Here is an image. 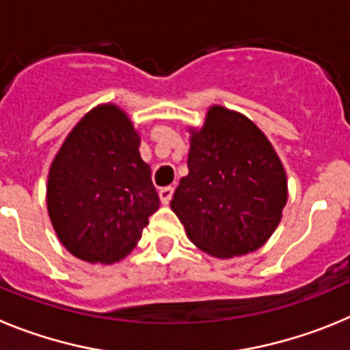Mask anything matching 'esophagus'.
Returning a JSON list of instances; mask_svg holds the SVG:
<instances>
[{
  "label": "esophagus",
  "instance_id": "34e87169",
  "mask_svg": "<svg viewBox=\"0 0 350 350\" xmlns=\"http://www.w3.org/2000/svg\"><path fill=\"white\" fill-rule=\"evenodd\" d=\"M172 193H174V188L172 187H165L159 191V197H160V200H162L163 206H167V204L171 202Z\"/></svg>",
  "mask_w": 350,
  "mask_h": 350
}]
</instances>
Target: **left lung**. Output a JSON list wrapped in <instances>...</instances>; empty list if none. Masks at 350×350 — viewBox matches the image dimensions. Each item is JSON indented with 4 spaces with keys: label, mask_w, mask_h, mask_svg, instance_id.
Masks as SVG:
<instances>
[{
    "label": "left lung",
    "mask_w": 350,
    "mask_h": 350,
    "mask_svg": "<svg viewBox=\"0 0 350 350\" xmlns=\"http://www.w3.org/2000/svg\"><path fill=\"white\" fill-rule=\"evenodd\" d=\"M188 176L171 209L198 250L232 258L260 250L288 200L284 167L247 116L213 106L202 129H190Z\"/></svg>",
    "instance_id": "obj_1"
}]
</instances>
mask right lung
<instances>
[{"label": "right lung", "instance_id": "obj_1", "mask_svg": "<svg viewBox=\"0 0 350 350\" xmlns=\"http://www.w3.org/2000/svg\"><path fill=\"white\" fill-rule=\"evenodd\" d=\"M139 134L115 105L90 109L50 165L46 207L59 241L89 263L127 256L160 198L139 155Z\"/></svg>", "mask_w": 350, "mask_h": 350}]
</instances>
